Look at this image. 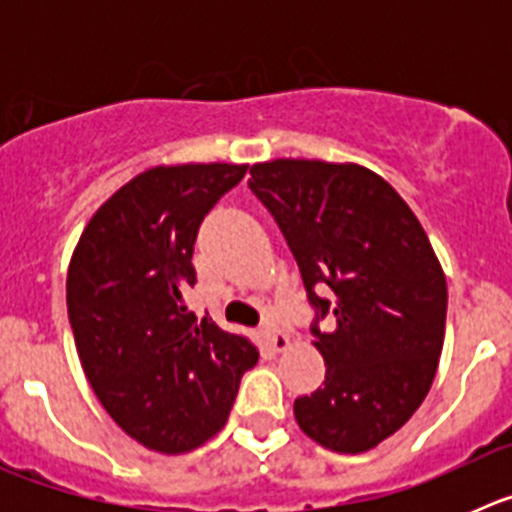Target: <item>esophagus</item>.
<instances>
[{
    "instance_id": "34e87169",
    "label": "esophagus",
    "mask_w": 512,
    "mask_h": 512,
    "mask_svg": "<svg viewBox=\"0 0 512 512\" xmlns=\"http://www.w3.org/2000/svg\"><path fill=\"white\" fill-rule=\"evenodd\" d=\"M261 336H264V341L269 343L274 351H287L289 343H292V338H289L274 320H266V323L261 325Z\"/></svg>"
}]
</instances>
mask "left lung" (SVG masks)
<instances>
[{
	"mask_svg": "<svg viewBox=\"0 0 512 512\" xmlns=\"http://www.w3.org/2000/svg\"><path fill=\"white\" fill-rule=\"evenodd\" d=\"M248 187L315 307L325 382L297 397V423L338 454L374 449L408 423L436 377L449 297L431 241L400 194L359 164L277 158L253 164Z\"/></svg>",
	"mask_w": 512,
	"mask_h": 512,
	"instance_id": "1",
	"label": "left lung"
}]
</instances>
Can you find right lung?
<instances>
[{"label": "right lung", "instance_id": "right-lung-1", "mask_svg": "<svg viewBox=\"0 0 512 512\" xmlns=\"http://www.w3.org/2000/svg\"><path fill=\"white\" fill-rule=\"evenodd\" d=\"M243 176L235 164L143 171L94 212L71 256L66 305L84 374L151 451L182 454L215 436L259 361L248 338L187 307L197 230Z\"/></svg>", "mask_w": 512, "mask_h": 512}]
</instances>
